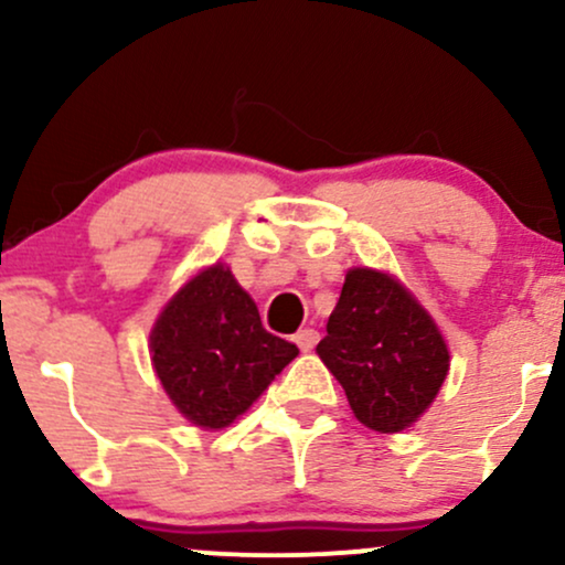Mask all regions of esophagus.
I'll return each mask as SVG.
<instances>
[{"instance_id":"esophagus-1","label":"esophagus","mask_w":565,"mask_h":565,"mask_svg":"<svg viewBox=\"0 0 565 565\" xmlns=\"http://www.w3.org/2000/svg\"><path fill=\"white\" fill-rule=\"evenodd\" d=\"M295 342L302 353H308V350H313L316 342H319V332H316V329H300V332L295 334Z\"/></svg>"}]
</instances>
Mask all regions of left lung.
I'll list each match as a JSON object with an SVG mask.
<instances>
[{"instance_id":"obj_1","label":"left lung","mask_w":565,"mask_h":565,"mask_svg":"<svg viewBox=\"0 0 565 565\" xmlns=\"http://www.w3.org/2000/svg\"><path fill=\"white\" fill-rule=\"evenodd\" d=\"M316 353L355 419L377 433L417 423L449 374V348L430 313L404 284L372 268L348 270Z\"/></svg>"}]
</instances>
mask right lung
Returning <instances> with one entry per match:
<instances>
[{
  "label": "right lung",
  "instance_id": "1",
  "mask_svg": "<svg viewBox=\"0 0 565 565\" xmlns=\"http://www.w3.org/2000/svg\"><path fill=\"white\" fill-rule=\"evenodd\" d=\"M300 353L265 332L257 305L225 265L196 274L151 329V361L188 423L220 430L260 398Z\"/></svg>",
  "mask_w": 565,
  "mask_h": 565
}]
</instances>
